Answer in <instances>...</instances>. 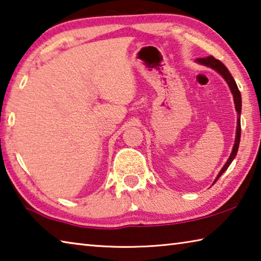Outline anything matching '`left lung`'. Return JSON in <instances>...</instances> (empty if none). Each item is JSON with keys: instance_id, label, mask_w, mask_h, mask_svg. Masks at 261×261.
I'll use <instances>...</instances> for the list:
<instances>
[{"instance_id": "left-lung-1", "label": "left lung", "mask_w": 261, "mask_h": 261, "mask_svg": "<svg viewBox=\"0 0 261 261\" xmlns=\"http://www.w3.org/2000/svg\"><path fill=\"white\" fill-rule=\"evenodd\" d=\"M196 62L200 65H204V66H207V67H211L213 68L214 71H217L219 74H220L223 79L226 80L227 85L229 86V89L232 94V97H234V104H235V109H236V112H237V126H236V136H235V143H234V147H232L231 150V153L229 158H228V161L226 162L225 165L221 168V171L219 172V174L217 175L216 180H214L213 185L216 184L218 181L219 177H220L223 173L226 172V170L229 165L231 164V162L234 161V158L236 157V153H237V150H239L240 147V140H241V111H242V97H241V93L239 90V87H237L236 82L234 80V77L231 76V74L228 71V68L223 65V64L218 61V59L214 58L213 56H208V57H205V58H197L196 59Z\"/></svg>"}]
</instances>
